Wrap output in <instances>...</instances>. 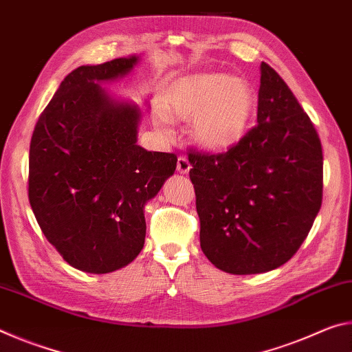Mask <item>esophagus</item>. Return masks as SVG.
Here are the masks:
<instances>
[{
    "label": "esophagus",
    "instance_id": "esophagus-1",
    "mask_svg": "<svg viewBox=\"0 0 352 352\" xmlns=\"http://www.w3.org/2000/svg\"><path fill=\"white\" fill-rule=\"evenodd\" d=\"M177 170L180 172V174H188L190 170V163L186 157H178L177 160Z\"/></svg>",
    "mask_w": 352,
    "mask_h": 352
}]
</instances>
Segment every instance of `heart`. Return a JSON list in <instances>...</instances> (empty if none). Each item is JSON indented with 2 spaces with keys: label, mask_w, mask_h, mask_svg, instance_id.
Here are the masks:
<instances>
[{
  "label": "heart",
  "mask_w": 352,
  "mask_h": 352,
  "mask_svg": "<svg viewBox=\"0 0 352 352\" xmlns=\"http://www.w3.org/2000/svg\"><path fill=\"white\" fill-rule=\"evenodd\" d=\"M254 109V93L242 77L223 73H201L184 77L172 88L169 113L190 124L194 141L212 153L233 148L245 135ZM155 124L168 133L169 121L163 113Z\"/></svg>",
  "instance_id": "heart-1"
}]
</instances>
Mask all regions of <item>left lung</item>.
Masks as SVG:
<instances>
[{
	"instance_id": "obj_1",
	"label": "left lung",
	"mask_w": 352,
	"mask_h": 352,
	"mask_svg": "<svg viewBox=\"0 0 352 352\" xmlns=\"http://www.w3.org/2000/svg\"><path fill=\"white\" fill-rule=\"evenodd\" d=\"M201 252L219 270L256 275L285 264L323 199L317 130L279 74L261 63L258 126L225 153H189Z\"/></svg>"
}]
</instances>
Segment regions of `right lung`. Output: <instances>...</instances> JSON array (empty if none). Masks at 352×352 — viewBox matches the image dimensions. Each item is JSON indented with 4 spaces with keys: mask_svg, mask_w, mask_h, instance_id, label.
Returning a JSON list of instances; mask_svg holds the SVG:
<instances>
[{
    "mask_svg": "<svg viewBox=\"0 0 352 352\" xmlns=\"http://www.w3.org/2000/svg\"><path fill=\"white\" fill-rule=\"evenodd\" d=\"M140 56L83 65L41 113L29 148V204L50 243L77 270L102 275L144 247V206L174 175V153L136 144L141 110L100 83L122 79Z\"/></svg>",
    "mask_w": 352,
    "mask_h": 352,
    "instance_id": "add662e5",
    "label": "right lung"
}]
</instances>
